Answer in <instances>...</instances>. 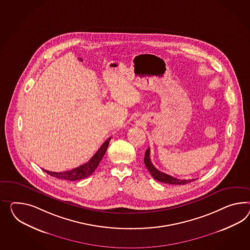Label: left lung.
Returning a JSON list of instances; mask_svg holds the SVG:
<instances>
[{"label": "left lung", "instance_id": "left-lung-1", "mask_svg": "<svg viewBox=\"0 0 250 250\" xmlns=\"http://www.w3.org/2000/svg\"><path fill=\"white\" fill-rule=\"evenodd\" d=\"M144 163L145 166L147 168V170L151 174L156 180H159L160 182L163 183H167V184H173V185H185L187 183H189L191 181L196 180V179H179L177 178H174L172 176H169L166 173L161 172L159 169H157L154 167L151 160H150V149L149 147L147 148L145 152V157H144Z\"/></svg>", "mask_w": 250, "mask_h": 250}]
</instances>
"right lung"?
<instances>
[{"label": "right lung", "mask_w": 250, "mask_h": 250, "mask_svg": "<svg viewBox=\"0 0 250 250\" xmlns=\"http://www.w3.org/2000/svg\"><path fill=\"white\" fill-rule=\"evenodd\" d=\"M110 139H111V137H109V139L103 143L102 147L98 149L96 153L94 154L91 157V159L83 165H81L71 170H67L63 172H52V171L45 170V169L43 170L45 172L48 173L49 175H51L54 178H57V179H65V180H70V181L85 179L95 171L97 167L100 164L101 160H103V156L107 150Z\"/></svg>", "instance_id": "1"}]
</instances>
